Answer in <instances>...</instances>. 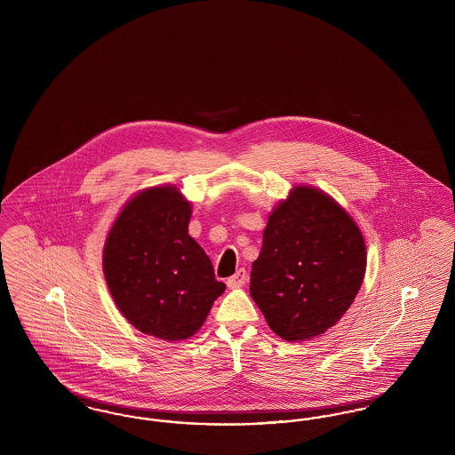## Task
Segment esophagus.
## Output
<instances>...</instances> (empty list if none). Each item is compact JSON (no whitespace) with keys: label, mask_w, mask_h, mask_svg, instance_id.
I'll use <instances>...</instances> for the list:
<instances>
[{"label":"esophagus","mask_w":455,"mask_h":455,"mask_svg":"<svg viewBox=\"0 0 455 455\" xmlns=\"http://www.w3.org/2000/svg\"><path fill=\"white\" fill-rule=\"evenodd\" d=\"M245 282H247V271L245 269H238L234 276H230L227 280V284H228V288H240V286H243Z\"/></svg>","instance_id":"34e87169"}]
</instances>
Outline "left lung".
Returning a JSON list of instances; mask_svg holds the SVG:
<instances>
[{
    "label": "left lung",
    "instance_id": "obj_1",
    "mask_svg": "<svg viewBox=\"0 0 455 455\" xmlns=\"http://www.w3.org/2000/svg\"><path fill=\"white\" fill-rule=\"evenodd\" d=\"M367 269L362 230L324 191L295 186L269 213L251 271V297L284 341H307L338 324Z\"/></svg>",
    "mask_w": 455,
    "mask_h": 455
}]
</instances>
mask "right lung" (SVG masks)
<instances>
[{"mask_svg": "<svg viewBox=\"0 0 455 455\" xmlns=\"http://www.w3.org/2000/svg\"><path fill=\"white\" fill-rule=\"evenodd\" d=\"M193 204L172 184L147 188L108 230L102 267L121 314L143 334L188 339L225 291L213 264L189 235Z\"/></svg>", "mask_w": 455, "mask_h": 455, "instance_id": "add662e5", "label": "right lung"}]
</instances>
